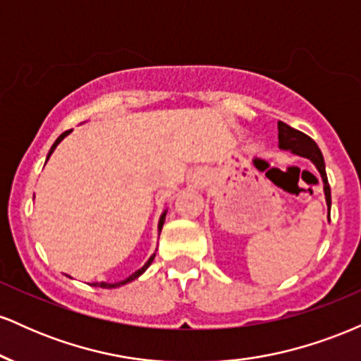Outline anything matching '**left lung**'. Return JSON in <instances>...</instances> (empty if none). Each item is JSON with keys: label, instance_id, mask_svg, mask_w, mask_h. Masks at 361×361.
<instances>
[{"label": "left lung", "instance_id": "left-lung-1", "mask_svg": "<svg viewBox=\"0 0 361 361\" xmlns=\"http://www.w3.org/2000/svg\"><path fill=\"white\" fill-rule=\"evenodd\" d=\"M279 147L283 151H290L293 154L307 157L314 163V166L317 168V171L321 173L322 183H324V195H326V204L327 209L331 210V188L327 183L326 176V164L324 157H322L321 149L317 147V144L314 142L309 135H305L304 132L295 130L293 127L287 126V123L279 122Z\"/></svg>", "mask_w": 361, "mask_h": 361}]
</instances>
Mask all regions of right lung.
I'll use <instances>...</instances> for the list:
<instances>
[{"instance_id": "add662e5", "label": "right lung", "mask_w": 361, "mask_h": 361, "mask_svg": "<svg viewBox=\"0 0 361 361\" xmlns=\"http://www.w3.org/2000/svg\"><path fill=\"white\" fill-rule=\"evenodd\" d=\"M71 130H73V128H71ZM71 130H66V132H62V134L59 135V137H57V140H56V142H54V144H52L51 151H49V154H47V159H49V157H51V154H52V152H54V149H56V147H57V144H59V142H61V140L66 137V135H68V134H71ZM164 219H166V212H163V215H161V219H159V226H157V229H159V233H161V229H163V224H164ZM154 256H156V252H154V255H152V256H151V258H149V259H147V263H146V264H144V267H142V268H140V270H137V271H135V273H132V275H130V276H128V279H126V280H122V281H117V283H105V281H102V283H93V285H94V287H102V288H117V287H120V285H126V283H128V281L135 280V279H137V276H140V275H142V273H144V271H146V270H147V268H149V264H151V263H152V259H154Z\"/></svg>"}]
</instances>
